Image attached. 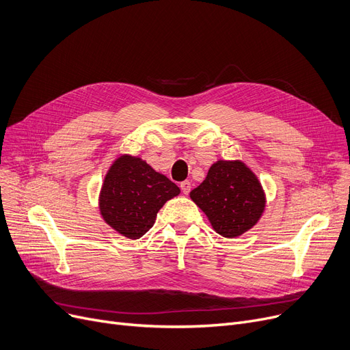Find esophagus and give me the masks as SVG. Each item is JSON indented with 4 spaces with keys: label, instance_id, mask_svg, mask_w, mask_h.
<instances>
[{
    "label": "esophagus",
    "instance_id": "34e87169",
    "mask_svg": "<svg viewBox=\"0 0 350 350\" xmlns=\"http://www.w3.org/2000/svg\"><path fill=\"white\" fill-rule=\"evenodd\" d=\"M191 182L189 180H184V182H180V191L184 192L185 195H188L189 192H191Z\"/></svg>",
    "mask_w": 350,
    "mask_h": 350
}]
</instances>
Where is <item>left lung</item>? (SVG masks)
<instances>
[{
	"mask_svg": "<svg viewBox=\"0 0 350 350\" xmlns=\"http://www.w3.org/2000/svg\"><path fill=\"white\" fill-rule=\"evenodd\" d=\"M191 199L225 238L251 229L265 209V193L255 174L241 161H218L205 180L191 191Z\"/></svg>",
	"mask_w": 350,
	"mask_h": 350,
	"instance_id": "8db88e82",
	"label": "left lung"
}]
</instances>
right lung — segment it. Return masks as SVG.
Returning a JSON list of instances; mask_svg holds the SVG:
<instances>
[{
    "label": "right lung",
    "instance_id": "obj_1",
    "mask_svg": "<svg viewBox=\"0 0 350 350\" xmlns=\"http://www.w3.org/2000/svg\"><path fill=\"white\" fill-rule=\"evenodd\" d=\"M179 188L145 161L122 155L109 168L99 195L103 218L129 239H139L155 224L157 213Z\"/></svg>",
    "mask_w": 350,
    "mask_h": 350
}]
</instances>
